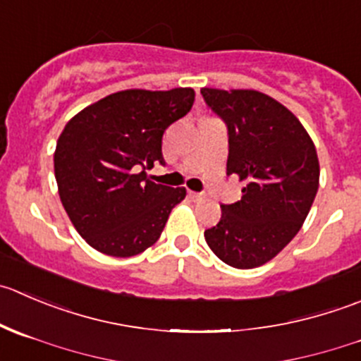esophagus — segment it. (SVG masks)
Instances as JSON below:
<instances>
[{"label": "esophagus", "mask_w": 361, "mask_h": 361, "mask_svg": "<svg viewBox=\"0 0 361 361\" xmlns=\"http://www.w3.org/2000/svg\"><path fill=\"white\" fill-rule=\"evenodd\" d=\"M188 195H190L192 201H195V202L204 201V197H206V195H204V194H201V192H188Z\"/></svg>", "instance_id": "1"}]
</instances>
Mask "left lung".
I'll return each instance as SVG.
<instances>
[{
    "label": "left lung",
    "mask_w": 361,
    "mask_h": 361,
    "mask_svg": "<svg viewBox=\"0 0 361 361\" xmlns=\"http://www.w3.org/2000/svg\"><path fill=\"white\" fill-rule=\"evenodd\" d=\"M201 95L227 127V176L247 183L240 201L220 206L206 243L226 264L255 268L274 259L309 215L319 187L316 146L298 118L264 93L202 87Z\"/></svg>",
    "instance_id": "obj_1"
}]
</instances>
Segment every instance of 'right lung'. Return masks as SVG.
<instances>
[{"instance_id":"right-lung-1","label":"right lung","mask_w":361,"mask_h":361,"mask_svg":"<svg viewBox=\"0 0 361 361\" xmlns=\"http://www.w3.org/2000/svg\"><path fill=\"white\" fill-rule=\"evenodd\" d=\"M194 99L192 87L127 90L87 106L63 128L54 153L59 199L93 248L130 257L159 240L187 190L153 183L146 169L164 164V132Z\"/></svg>"}]
</instances>
